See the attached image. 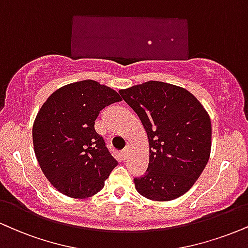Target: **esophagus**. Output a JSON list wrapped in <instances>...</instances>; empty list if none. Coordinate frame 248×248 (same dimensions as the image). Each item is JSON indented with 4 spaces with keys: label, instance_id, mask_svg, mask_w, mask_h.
<instances>
[{
    "label": "esophagus",
    "instance_id": "1",
    "mask_svg": "<svg viewBox=\"0 0 248 248\" xmlns=\"http://www.w3.org/2000/svg\"><path fill=\"white\" fill-rule=\"evenodd\" d=\"M129 153H130L129 147H126L124 149V150H122V156H124V158H127L128 156H129Z\"/></svg>",
    "mask_w": 248,
    "mask_h": 248
}]
</instances>
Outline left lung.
<instances>
[{
    "label": "left lung",
    "instance_id": "left-lung-1",
    "mask_svg": "<svg viewBox=\"0 0 248 248\" xmlns=\"http://www.w3.org/2000/svg\"><path fill=\"white\" fill-rule=\"evenodd\" d=\"M139 115L149 140V165L135 188L153 201H171L188 192L207 165L211 121L202 104L180 86L149 80L120 90Z\"/></svg>",
    "mask_w": 248,
    "mask_h": 248
}]
</instances>
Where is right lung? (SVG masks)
Returning <instances> with one entry per match:
<instances>
[{
  "label": "right lung",
  "mask_w": 248,
  "mask_h": 248,
  "mask_svg": "<svg viewBox=\"0 0 248 248\" xmlns=\"http://www.w3.org/2000/svg\"><path fill=\"white\" fill-rule=\"evenodd\" d=\"M121 98L92 79L67 84L47 98L32 128L37 160L60 193L85 199L103 189L118 162L94 130L99 112Z\"/></svg>",
  "instance_id": "right-lung-1"
}]
</instances>
